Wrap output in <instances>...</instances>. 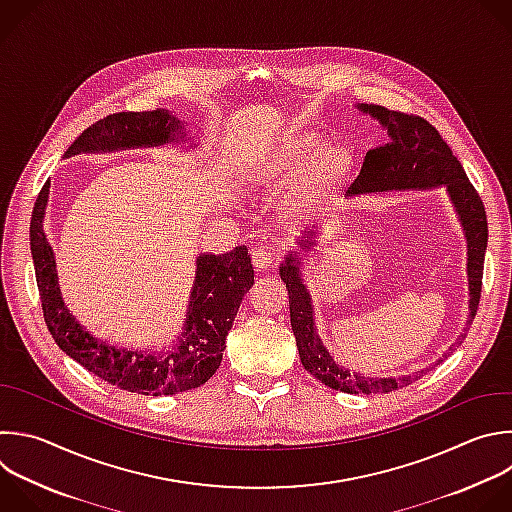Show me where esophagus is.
Here are the masks:
<instances>
[{
    "instance_id": "obj_1",
    "label": "esophagus",
    "mask_w": 512,
    "mask_h": 512,
    "mask_svg": "<svg viewBox=\"0 0 512 512\" xmlns=\"http://www.w3.org/2000/svg\"><path fill=\"white\" fill-rule=\"evenodd\" d=\"M275 259H277V255L269 247H253L251 249V261H253L255 269H259V271L267 269Z\"/></svg>"
}]
</instances>
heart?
Segmentation results:
<instances>
[{
  "instance_id": "1",
  "label": "heart",
  "mask_w": 512,
  "mask_h": 512,
  "mask_svg": "<svg viewBox=\"0 0 512 512\" xmlns=\"http://www.w3.org/2000/svg\"><path fill=\"white\" fill-rule=\"evenodd\" d=\"M319 144L321 138L313 130L297 132L285 138L275 150L263 154L255 162L253 179L267 185L285 183L307 168V181L311 185L323 183L335 170L346 164L348 154L342 146H325L314 157L312 154L319 148ZM311 155L314 157L313 161L310 159ZM309 159L312 161L311 165L308 163ZM307 163L309 167L306 166Z\"/></svg>"
}]
</instances>
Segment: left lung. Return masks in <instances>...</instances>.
Returning a JSON list of instances; mask_svg holds the SVG:
<instances>
[{"instance_id": "8db88e82", "label": "left lung", "mask_w": 512, "mask_h": 512, "mask_svg": "<svg viewBox=\"0 0 512 512\" xmlns=\"http://www.w3.org/2000/svg\"><path fill=\"white\" fill-rule=\"evenodd\" d=\"M358 110L370 114L386 130V144L372 148L360 170L358 179L346 197L392 193V191H426L444 187L458 215L466 239V275H468V323L476 315L482 289L484 253L488 243V225L484 205L470 185L460 160L442 140L440 132L420 116L394 112L384 106L358 104ZM315 231H307L299 247L311 251ZM301 259L297 251H289L279 275L289 293V315L299 360L303 368L321 384L344 394H388L412 384L416 378H372L339 366L315 331V313L307 285L301 277ZM462 337V335H460ZM458 337V339H460Z\"/></svg>"}]
</instances>
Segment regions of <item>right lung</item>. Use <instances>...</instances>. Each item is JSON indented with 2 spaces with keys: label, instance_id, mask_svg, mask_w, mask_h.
<instances>
[{
  "label": "right lung",
  "instance_id": "1",
  "mask_svg": "<svg viewBox=\"0 0 512 512\" xmlns=\"http://www.w3.org/2000/svg\"><path fill=\"white\" fill-rule=\"evenodd\" d=\"M187 140L185 124L164 108L118 112L88 126L64 158L76 154L152 148ZM50 181L42 187L30 225V247L44 319L56 344L100 380L142 396H173L203 386L221 366L229 329L245 293L253 285L251 255L245 245L223 255L201 253L183 331L164 352L116 348L94 337L64 303L54 249L44 233Z\"/></svg>",
  "mask_w": 512,
  "mask_h": 512
}]
</instances>
